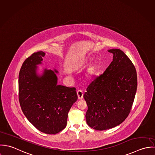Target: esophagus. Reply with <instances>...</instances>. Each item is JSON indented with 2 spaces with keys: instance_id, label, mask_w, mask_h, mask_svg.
Returning a JSON list of instances; mask_svg holds the SVG:
<instances>
[{
  "instance_id": "34e87169",
  "label": "esophagus",
  "mask_w": 155,
  "mask_h": 155,
  "mask_svg": "<svg viewBox=\"0 0 155 155\" xmlns=\"http://www.w3.org/2000/svg\"><path fill=\"white\" fill-rule=\"evenodd\" d=\"M77 96H78V98L79 99H82L83 98V94L84 93L81 90H79L77 91Z\"/></svg>"
}]
</instances>
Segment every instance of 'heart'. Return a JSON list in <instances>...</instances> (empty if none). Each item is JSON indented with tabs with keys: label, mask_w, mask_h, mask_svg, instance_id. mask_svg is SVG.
Returning a JSON list of instances; mask_svg holds the SVG:
<instances>
[{
	"label": "heart",
	"mask_w": 155,
	"mask_h": 155,
	"mask_svg": "<svg viewBox=\"0 0 155 155\" xmlns=\"http://www.w3.org/2000/svg\"><path fill=\"white\" fill-rule=\"evenodd\" d=\"M99 69V65L97 63H93L87 69L86 77L87 79H91L94 77Z\"/></svg>",
	"instance_id": "obj_1"
}]
</instances>
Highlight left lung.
I'll use <instances>...</instances> for the list:
<instances>
[{
	"label": "left lung",
	"instance_id": "1",
	"mask_svg": "<svg viewBox=\"0 0 155 155\" xmlns=\"http://www.w3.org/2000/svg\"><path fill=\"white\" fill-rule=\"evenodd\" d=\"M113 61L97 76L84 94L87 124L103 130L122 124L128 116L137 89V75L130 59L120 49H111Z\"/></svg>",
	"mask_w": 155,
	"mask_h": 155
}]
</instances>
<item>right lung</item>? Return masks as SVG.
<instances>
[{
    "instance_id": "right-lung-1",
    "label": "right lung",
    "mask_w": 155,
    "mask_h": 155,
    "mask_svg": "<svg viewBox=\"0 0 155 155\" xmlns=\"http://www.w3.org/2000/svg\"><path fill=\"white\" fill-rule=\"evenodd\" d=\"M45 53H33L23 62L18 77V97L25 116L37 129L56 134L66 126L68 114L78 96L75 87L57 85V71L36 75Z\"/></svg>"
}]
</instances>
